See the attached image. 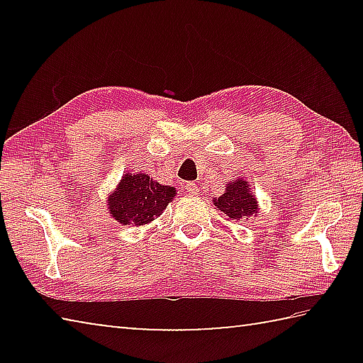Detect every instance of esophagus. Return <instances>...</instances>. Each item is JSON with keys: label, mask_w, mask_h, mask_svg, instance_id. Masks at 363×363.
I'll use <instances>...</instances> for the list:
<instances>
[{"label": "esophagus", "mask_w": 363, "mask_h": 363, "mask_svg": "<svg viewBox=\"0 0 363 363\" xmlns=\"http://www.w3.org/2000/svg\"><path fill=\"white\" fill-rule=\"evenodd\" d=\"M186 192L189 195H196V192H199V187H196L195 182H187L186 184Z\"/></svg>", "instance_id": "esophagus-1"}]
</instances>
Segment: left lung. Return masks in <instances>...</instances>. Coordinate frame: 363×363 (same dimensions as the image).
<instances>
[{
  "instance_id": "left-lung-1",
  "label": "left lung",
  "mask_w": 363,
  "mask_h": 363,
  "mask_svg": "<svg viewBox=\"0 0 363 363\" xmlns=\"http://www.w3.org/2000/svg\"><path fill=\"white\" fill-rule=\"evenodd\" d=\"M214 206L223 211L229 219L240 220L243 218L256 216L259 211L257 200L248 186V182L238 177L225 186V192L213 200Z\"/></svg>"
}]
</instances>
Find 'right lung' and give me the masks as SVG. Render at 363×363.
Instances as JSON below:
<instances>
[{
  "label": "right lung",
  "instance_id": "obj_1",
  "mask_svg": "<svg viewBox=\"0 0 363 363\" xmlns=\"http://www.w3.org/2000/svg\"><path fill=\"white\" fill-rule=\"evenodd\" d=\"M174 196V187L162 186L143 173H126L108 195V213L123 225H144L160 216Z\"/></svg>",
  "mask_w": 363,
  "mask_h": 363
}]
</instances>
